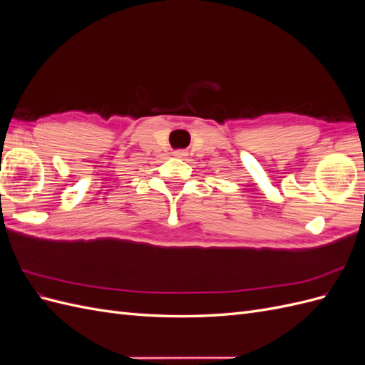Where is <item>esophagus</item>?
Instances as JSON below:
<instances>
[{"label": "esophagus", "instance_id": "obj_1", "mask_svg": "<svg viewBox=\"0 0 365 365\" xmlns=\"http://www.w3.org/2000/svg\"><path fill=\"white\" fill-rule=\"evenodd\" d=\"M173 153H175V157H178V158H184L187 155L185 150H175Z\"/></svg>", "mask_w": 365, "mask_h": 365}]
</instances>
